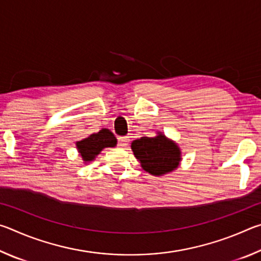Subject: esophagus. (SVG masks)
Segmentation results:
<instances>
[{"instance_id":"34e87169","label":"esophagus","mask_w":261,"mask_h":261,"mask_svg":"<svg viewBox=\"0 0 261 261\" xmlns=\"http://www.w3.org/2000/svg\"><path fill=\"white\" fill-rule=\"evenodd\" d=\"M117 145L120 147H126L129 145V137H120L117 139Z\"/></svg>"}]
</instances>
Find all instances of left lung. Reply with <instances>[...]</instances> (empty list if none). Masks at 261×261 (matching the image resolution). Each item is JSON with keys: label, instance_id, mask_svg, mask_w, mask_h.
<instances>
[{"label": "left lung", "instance_id": "8db88e82", "mask_svg": "<svg viewBox=\"0 0 261 261\" xmlns=\"http://www.w3.org/2000/svg\"><path fill=\"white\" fill-rule=\"evenodd\" d=\"M131 148L143 169L154 176H161L175 170L180 161V151L177 145L168 140L163 135L141 137L132 141Z\"/></svg>", "mask_w": 261, "mask_h": 261}]
</instances>
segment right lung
Masks as SVG:
<instances>
[{"label":"right lung","instance_id":"obj_1","mask_svg":"<svg viewBox=\"0 0 261 261\" xmlns=\"http://www.w3.org/2000/svg\"><path fill=\"white\" fill-rule=\"evenodd\" d=\"M116 138L107 129H102L98 134L91 135L87 138L77 143V148L84 161H92L95 155L106 147H114L116 145Z\"/></svg>","mask_w":261,"mask_h":261}]
</instances>
